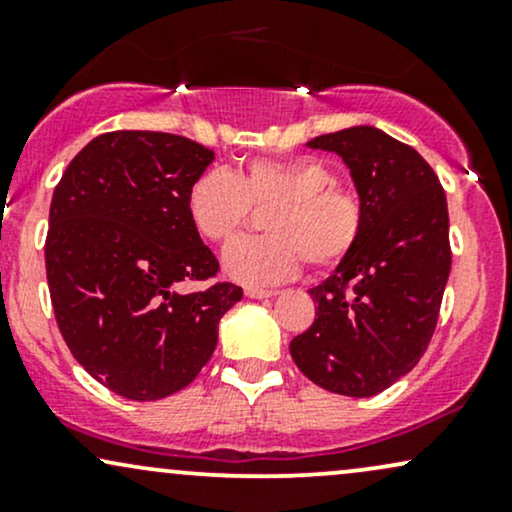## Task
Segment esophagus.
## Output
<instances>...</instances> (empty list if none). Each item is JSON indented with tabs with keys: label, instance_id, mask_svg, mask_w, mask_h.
Wrapping results in <instances>:
<instances>
[{
	"label": "esophagus",
	"instance_id": "34e87169",
	"mask_svg": "<svg viewBox=\"0 0 512 512\" xmlns=\"http://www.w3.org/2000/svg\"><path fill=\"white\" fill-rule=\"evenodd\" d=\"M245 296L262 301V298H274L276 291L274 289H255V286H248V289H245Z\"/></svg>",
	"mask_w": 512,
	"mask_h": 512
}]
</instances>
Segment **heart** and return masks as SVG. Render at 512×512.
Returning <instances> with one entry per match:
<instances>
[{
    "label": "heart",
    "instance_id": "1",
    "mask_svg": "<svg viewBox=\"0 0 512 512\" xmlns=\"http://www.w3.org/2000/svg\"><path fill=\"white\" fill-rule=\"evenodd\" d=\"M187 216L209 243L231 240L252 207L264 216L267 236L240 238L223 250V269L233 281L267 286L298 274L303 260L332 269L351 255L363 231V204L337 173L313 156L252 158L238 175L204 170L187 190Z\"/></svg>",
    "mask_w": 512,
    "mask_h": 512
}]
</instances>
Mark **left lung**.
Listing matches in <instances>:
<instances>
[{
  "instance_id": "1",
  "label": "left lung",
  "mask_w": 512,
  "mask_h": 512,
  "mask_svg": "<svg viewBox=\"0 0 512 512\" xmlns=\"http://www.w3.org/2000/svg\"><path fill=\"white\" fill-rule=\"evenodd\" d=\"M310 149L342 156L363 204L351 255L310 289L315 322L293 337L305 378L346 397H373L424 356L450 276L448 202L438 175L411 146L358 125Z\"/></svg>"
}]
</instances>
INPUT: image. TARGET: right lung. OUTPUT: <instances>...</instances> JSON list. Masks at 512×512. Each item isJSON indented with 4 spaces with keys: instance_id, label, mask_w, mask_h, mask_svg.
Masks as SVG:
<instances>
[{
    "instance_id": "1",
    "label": "right lung",
    "mask_w": 512,
    "mask_h": 512,
    "mask_svg": "<svg viewBox=\"0 0 512 512\" xmlns=\"http://www.w3.org/2000/svg\"><path fill=\"white\" fill-rule=\"evenodd\" d=\"M214 161L207 146L122 129L88 142L50 204L45 269L57 327L98 383L154 402L197 378L236 284L180 293L219 272L187 216V190Z\"/></svg>"
}]
</instances>
